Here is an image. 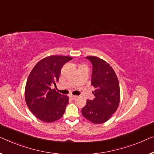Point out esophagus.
<instances>
[{"instance_id":"esophagus-1","label":"esophagus","mask_w":154,"mask_h":154,"mask_svg":"<svg viewBox=\"0 0 154 154\" xmlns=\"http://www.w3.org/2000/svg\"><path fill=\"white\" fill-rule=\"evenodd\" d=\"M69 97L70 98V99H72V100H75V99H76V98H77V96L73 95H70L69 96Z\"/></svg>"}]
</instances>
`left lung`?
<instances>
[{
  "mask_svg": "<svg viewBox=\"0 0 154 154\" xmlns=\"http://www.w3.org/2000/svg\"><path fill=\"white\" fill-rule=\"evenodd\" d=\"M93 64L91 85L95 88V99L87 100L82 113L94 124L106 122L118 109L120 101V84L113 68L95 56L86 57Z\"/></svg>",
  "mask_w": 154,
  "mask_h": 154,
  "instance_id": "8db88e82",
  "label": "left lung"
}]
</instances>
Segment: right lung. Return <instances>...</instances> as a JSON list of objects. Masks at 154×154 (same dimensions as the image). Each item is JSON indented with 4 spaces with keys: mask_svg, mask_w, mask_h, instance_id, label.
<instances>
[{
    "mask_svg": "<svg viewBox=\"0 0 154 154\" xmlns=\"http://www.w3.org/2000/svg\"><path fill=\"white\" fill-rule=\"evenodd\" d=\"M72 59L68 56H48L38 61L29 73L25 99L30 111L40 120L53 122L63 116L69 97L52 89L50 86L56 85L61 68Z\"/></svg>",
    "mask_w": 154,
    "mask_h": 154,
    "instance_id": "1",
    "label": "right lung"
}]
</instances>
